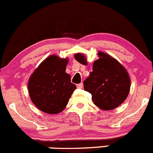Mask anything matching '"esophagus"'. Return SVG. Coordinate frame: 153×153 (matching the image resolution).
<instances>
[{"label":"esophagus","mask_w":153,"mask_h":153,"mask_svg":"<svg viewBox=\"0 0 153 153\" xmlns=\"http://www.w3.org/2000/svg\"><path fill=\"white\" fill-rule=\"evenodd\" d=\"M77 88H78V89H82V88H83V84L82 83L78 84V85H77Z\"/></svg>","instance_id":"esophagus-1"}]
</instances>
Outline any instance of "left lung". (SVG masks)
I'll use <instances>...</instances> for the list:
<instances>
[{
  "label": "left lung",
  "instance_id": "obj_1",
  "mask_svg": "<svg viewBox=\"0 0 153 153\" xmlns=\"http://www.w3.org/2000/svg\"><path fill=\"white\" fill-rule=\"evenodd\" d=\"M100 59L93 64L90 76L84 81V88L92 95L94 103L104 110L115 109L126 100L131 81L126 69L116 59L99 52ZM75 59L86 65L82 54L77 53Z\"/></svg>",
  "mask_w": 153,
  "mask_h": 153
}]
</instances>
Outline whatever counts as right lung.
<instances>
[{"label": "right lung", "instance_id": "add662e5", "mask_svg": "<svg viewBox=\"0 0 153 153\" xmlns=\"http://www.w3.org/2000/svg\"><path fill=\"white\" fill-rule=\"evenodd\" d=\"M68 59L50 56L35 69L28 81L31 101L38 109L49 114L62 112L76 89L65 72Z\"/></svg>", "mask_w": 153, "mask_h": 153}]
</instances>
